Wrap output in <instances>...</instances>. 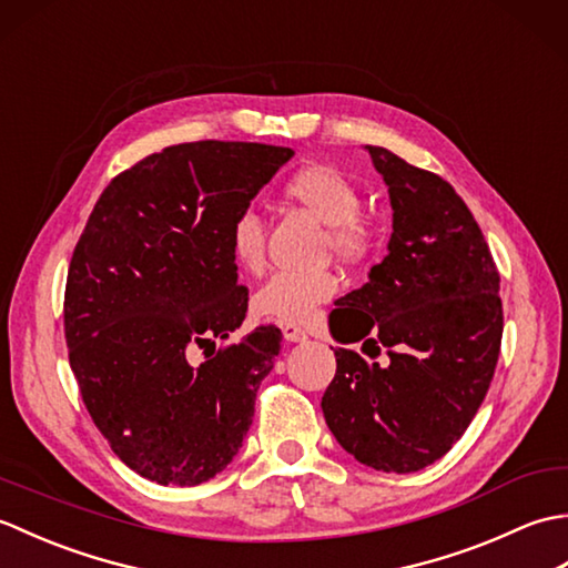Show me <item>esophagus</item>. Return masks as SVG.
<instances>
[{
  "instance_id": "obj_1",
  "label": "esophagus",
  "mask_w": 568,
  "mask_h": 568,
  "mask_svg": "<svg viewBox=\"0 0 568 568\" xmlns=\"http://www.w3.org/2000/svg\"><path fill=\"white\" fill-rule=\"evenodd\" d=\"M283 339L285 342H293V344H303V342H307V332L295 327V324H285V327H283Z\"/></svg>"
}]
</instances>
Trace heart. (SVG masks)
<instances>
[{
  "label": "heart",
  "instance_id": "b5f03b06",
  "mask_svg": "<svg viewBox=\"0 0 568 568\" xmlns=\"http://www.w3.org/2000/svg\"><path fill=\"white\" fill-rule=\"evenodd\" d=\"M285 197L327 224L332 248L356 256L368 244V229L358 220L361 195L356 185L332 165L312 163L285 183ZM229 248L241 268H258L263 261V222L258 214L241 212L229 229ZM339 291L334 273L281 271L271 275L251 297L253 315L275 324H303L320 305Z\"/></svg>",
  "mask_w": 568,
  "mask_h": 568
}]
</instances>
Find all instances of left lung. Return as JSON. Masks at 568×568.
I'll return each mask as SVG.
<instances>
[{
	"mask_svg": "<svg viewBox=\"0 0 568 568\" xmlns=\"http://www.w3.org/2000/svg\"><path fill=\"white\" fill-rule=\"evenodd\" d=\"M388 185V256L329 315L336 342L364 339L366 361L336 348L322 397L327 427L356 462L413 474L437 462L476 417L503 339L500 275L456 190L381 146H366ZM345 336L339 337L338 332Z\"/></svg>",
	"mask_w": 568,
	"mask_h": 568,
	"instance_id": "8db88e82",
	"label": "left lung"
}]
</instances>
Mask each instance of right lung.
<instances>
[{
	"instance_id": "right-lung-1",
	"label": "right lung",
	"mask_w": 568,
	"mask_h": 568,
	"mask_svg": "<svg viewBox=\"0 0 568 568\" xmlns=\"http://www.w3.org/2000/svg\"><path fill=\"white\" fill-rule=\"evenodd\" d=\"M293 149L168 146L116 175L72 251L65 342L82 400L112 452L161 486H197L244 444L277 327L229 339L246 317L229 229ZM197 343L205 364L189 366Z\"/></svg>"
}]
</instances>
